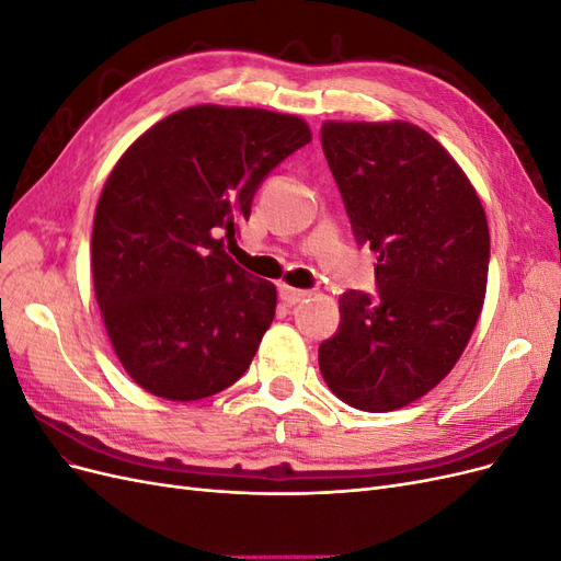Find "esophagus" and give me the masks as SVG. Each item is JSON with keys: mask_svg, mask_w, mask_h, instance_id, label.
Returning <instances> with one entry per match:
<instances>
[{"mask_svg": "<svg viewBox=\"0 0 561 561\" xmlns=\"http://www.w3.org/2000/svg\"><path fill=\"white\" fill-rule=\"evenodd\" d=\"M280 293V299L287 301V304H297V301H304L311 293L309 290H297V287H290V285H280L278 287Z\"/></svg>", "mask_w": 561, "mask_h": 561, "instance_id": "esophagus-1", "label": "esophagus"}]
</instances>
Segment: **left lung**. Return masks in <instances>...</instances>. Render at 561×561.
I'll list each match as a JSON object with an SVG mask.
<instances>
[{"label":"left lung","mask_w":561,"mask_h":561,"mask_svg":"<svg viewBox=\"0 0 561 561\" xmlns=\"http://www.w3.org/2000/svg\"><path fill=\"white\" fill-rule=\"evenodd\" d=\"M320 138L355 241L379 254V297H339L320 371L355 410L393 412L449 375L478 325L486 215L449 151L414 124L328 122Z\"/></svg>","instance_id":"obj_1"}]
</instances>
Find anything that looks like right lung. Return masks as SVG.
I'll list each match as a JSON object with an SVG mask.
<instances>
[{"label": "right lung", "mask_w": 561, "mask_h": 561, "mask_svg": "<svg viewBox=\"0 0 561 561\" xmlns=\"http://www.w3.org/2000/svg\"><path fill=\"white\" fill-rule=\"evenodd\" d=\"M311 130L293 114L186 107L151 126L100 194L91 268L110 342L130 379L165 400L239 381L276 313V285L225 252L264 178Z\"/></svg>", "instance_id": "1"}]
</instances>
